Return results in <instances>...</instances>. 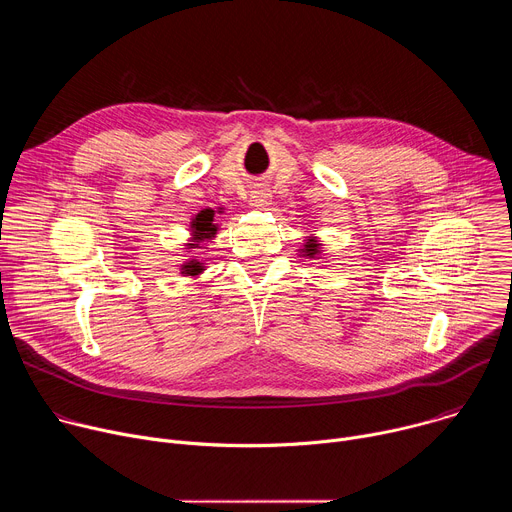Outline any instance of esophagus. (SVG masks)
<instances>
[{"label": "esophagus", "instance_id": "obj_1", "mask_svg": "<svg viewBox=\"0 0 512 512\" xmlns=\"http://www.w3.org/2000/svg\"><path fill=\"white\" fill-rule=\"evenodd\" d=\"M249 202H251V206H255V208H265V206H269V204H271V192H269V188L257 186L255 190H251Z\"/></svg>", "mask_w": 512, "mask_h": 512}]
</instances>
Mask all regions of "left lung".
<instances>
[{"label":"left lung","mask_w":512,"mask_h":512,"mask_svg":"<svg viewBox=\"0 0 512 512\" xmlns=\"http://www.w3.org/2000/svg\"><path fill=\"white\" fill-rule=\"evenodd\" d=\"M306 253H308V255H310V257H312V255H316V253H318V245H316V243H314V241H312V239H310V241H308V245H306Z\"/></svg>","instance_id":"8db88e82"}]
</instances>
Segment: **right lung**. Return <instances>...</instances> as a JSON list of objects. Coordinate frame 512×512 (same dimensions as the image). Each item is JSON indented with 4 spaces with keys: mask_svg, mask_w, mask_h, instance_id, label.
Returning <instances> with one entry per match:
<instances>
[{
    "mask_svg": "<svg viewBox=\"0 0 512 512\" xmlns=\"http://www.w3.org/2000/svg\"><path fill=\"white\" fill-rule=\"evenodd\" d=\"M221 212V210H218ZM216 223H214V210L212 208H204L196 214V218L192 221V235L196 241H202V239H210L216 235ZM194 245V243H190ZM182 271L188 273V275H198L202 271V263L198 261H190L186 265H182Z\"/></svg>",
    "mask_w": 512,
    "mask_h": 512,
    "instance_id": "obj_1",
    "label": "right lung"
}]
</instances>
